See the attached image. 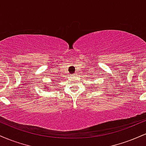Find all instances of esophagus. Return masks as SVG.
<instances>
[{"mask_svg": "<svg viewBox=\"0 0 146 146\" xmlns=\"http://www.w3.org/2000/svg\"><path fill=\"white\" fill-rule=\"evenodd\" d=\"M76 75V73H73V75Z\"/></svg>", "mask_w": 146, "mask_h": 146, "instance_id": "esophagus-1", "label": "esophagus"}]
</instances>
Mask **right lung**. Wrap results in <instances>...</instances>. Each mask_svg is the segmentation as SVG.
Returning a JSON list of instances; mask_svg holds the SVG:
<instances>
[{
	"instance_id": "obj_1",
	"label": "right lung",
	"mask_w": 146,
	"mask_h": 146,
	"mask_svg": "<svg viewBox=\"0 0 146 146\" xmlns=\"http://www.w3.org/2000/svg\"><path fill=\"white\" fill-rule=\"evenodd\" d=\"M46 86H44V88H46Z\"/></svg>"
}]
</instances>
